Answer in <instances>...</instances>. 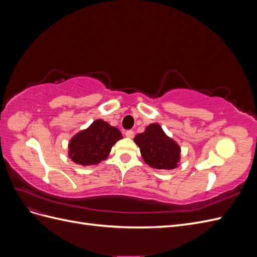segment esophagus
I'll return each mask as SVG.
<instances>
[{"label": "esophagus", "mask_w": 257, "mask_h": 257, "mask_svg": "<svg viewBox=\"0 0 257 257\" xmlns=\"http://www.w3.org/2000/svg\"><path fill=\"white\" fill-rule=\"evenodd\" d=\"M125 136L127 138H133L134 137V132L133 131H126L125 132Z\"/></svg>", "instance_id": "1"}]
</instances>
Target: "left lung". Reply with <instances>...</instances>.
<instances>
[{"label": "left lung", "mask_w": 257, "mask_h": 257, "mask_svg": "<svg viewBox=\"0 0 257 257\" xmlns=\"http://www.w3.org/2000/svg\"><path fill=\"white\" fill-rule=\"evenodd\" d=\"M134 143L141 149L143 160L150 167L164 170L178 167L181 159L180 146L165 134L160 124L148 125L144 133L135 136Z\"/></svg>", "instance_id": "obj_1"}]
</instances>
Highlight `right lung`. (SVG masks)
<instances>
[{
    "label": "right lung",
    "instance_id": "1",
    "mask_svg": "<svg viewBox=\"0 0 257 257\" xmlns=\"http://www.w3.org/2000/svg\"><path fill=\"white\" fill-rule=\"evenodd\" d=\"M120 139L122 134L118 128L97 119L72 137L68 143V157L82 166L97 165L108 158L112 146Z\"/></svg>",
    "mask_w": 257,
    "mask_h": 257
}]
</instances>
